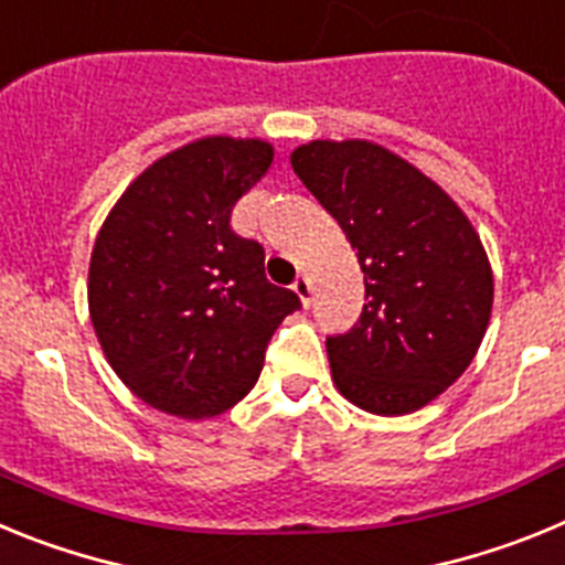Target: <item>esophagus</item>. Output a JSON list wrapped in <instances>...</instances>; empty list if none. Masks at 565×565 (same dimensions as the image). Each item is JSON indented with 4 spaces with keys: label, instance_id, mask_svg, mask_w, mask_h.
Masks as SVG:
<instances>
[{
    "label": "esophagus",
    "instance_id": "34e87169",
    "mask_svg": "<svg viewBox=\"0 0 565 565\" xmlns=\"http://www.w3.org/2000/svg\"><path fill=\"white\" fill-rule=\"evenodd\" d=\"M294 294H297V297L299 299H302V306H311V291H313V288H311V279H308L306 277V274H299V277L297 279H294Z\"/></svg>",
    "mask_w": 565,
    "mask_h": 565
}]
</instances>
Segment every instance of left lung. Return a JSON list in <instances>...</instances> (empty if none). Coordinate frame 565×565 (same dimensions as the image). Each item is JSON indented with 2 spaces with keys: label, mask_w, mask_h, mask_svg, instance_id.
<instances>
[{
  "label": "left lung",
  "mask_w": 565,
  "mask_h": 565,
  "mask_svg": "<svg viewBox=\"0 0 565 565\" xmlns=\"http://www.w3.org/2000/svg\"><path fill=\"white\" fill-rule=\"evenodd\" d=\"M291 167L364 274L362 317L326 342L337 391L376 416L430 404L487 333L495 288L481 237L436 181L379 143H302Z\"/></svg>",
  "instance_id": "8db88e82"
}]
</instances>
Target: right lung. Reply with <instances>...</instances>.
Listing matches in <instances>:
<instances>
[{
    "mask_svg": "<svg viewBox=\"0 0 565 565\" xmlns=\"http://www.w3.org/2000/svg\"><path fill=\"white\" fill-rule=\"evenodd\" d=\"M274 147L209 135L143 169L89 257V319L113 371L154 411L212 418L257 384L299 297L266 279V252L232 232L234 203Z\"/></svg>",
    "mask_w": 565,
    "mask_h": 565,
    "instance_id": "right-lung-1",
    "label": "right lung"
}]
</instances>
